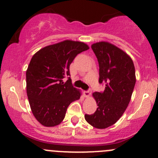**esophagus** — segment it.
Listing matches in <instances>:
<instances>
[{"label":"esophagus","mask_w":158,"mask_h":158,"mask_svg":"<svg viewBox=\"0 0 158 158\" xmlns=\"http://www.w3.org/2000/svg\"><path fill=\"white\" fill-rule=\"evenodd\" d=\"M90 94H91V90L90 89H88V90H85L84 91V95H85V97H89V96L90 95Z\"/></svg>","instance_id":"obj_1"}]
</instances>
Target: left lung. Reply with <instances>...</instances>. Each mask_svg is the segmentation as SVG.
Masks as SVG:
<instances>
[{"instance_id":"left-lung-1","label":"left lung","mask_w":158,"mask_h":158,"mask_svg":"<svg viewBox=\"0 0 158 158\" xmlns=\"http://www.w3.org/2000/svg\"><path fill=\"white\" fill-rule=\"evenodd\" d=\"M91 48L99 62V82L106 88L93 94L98 108L85 118L91 126L103 129L117 122L128 107L136 82L135 69L131 58L113 44L101 41Z\"/></svg>"}]
</instances>
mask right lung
<instances>
[{
    "label": "right lung",
    "mask_w": 158,
    "mask_h": 158,
    "mask_svg": "<svg viewBox=\"0 0 158 158\" xmlns=\"http://www.w3.org/2000/svg\"><path fill=\"white\" fill-rule=\"evenodd\" d=\"M88 49L85 43L66 40L45 47L32 56L26 73L27 94L32 114L41 125H59L69 105L80 98L71 83L70 65ZM65 77L68 80L64 83Z\"/></svg>",
    "instance_id": "obj_1"
}]
</instances>
